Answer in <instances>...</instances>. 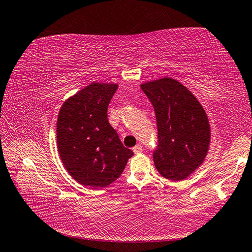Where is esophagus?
<instances>
[{"mask_svg": "<svg viewBox=\"0 0 252 252\" xmlns=\"http://www.w3.org/2000/svg\"><path fill=\"white\" fill-rule=\"evenodd\" d=\"M132 150H133V152H134L135 154H139V153L142 152V151H143V148H142L141 144H136Z\"/></svg>", "mask_w": 252, "mask_h": 252, "instance_id": "34e87169", "label": "esophagus"}]
</instances>
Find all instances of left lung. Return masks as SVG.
Wrapping results in <instances>:
<instances>
[{
  "label": "left lung",
  "instance_id": "8db88e82",
  "mask_svg": "<svg viewBox=\"0 0 252 252\" xmlns=\"http://www.w3.org/2000/svg\"><path fill=\"white\" fill-rule=\"evenodd\" d=\"M153 104L158 123L155 167L163 177L182 181L202 165L210 142L207 114L195 95L175 79L164 77L141 85Z\"/></svg>",
  "mask_w": 252,
  "mask_h": 252
}]
</instances>
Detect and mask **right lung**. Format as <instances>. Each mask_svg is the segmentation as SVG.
I'll return each mask as SVG.
<instances>
[{
	"instance_id": "add662e5",
	"label": "right lung",
	"mask_w": 252,
	"mask_h": 252,
	"mask_svg": "<svg viewBox=\"0 0 252 252\" xmlns=\"http://www.w3.org/2000/svg\"><path fill=\"white\" fill-rule=\"evenodd\" d=\"M116 84L93 82L67 99L57 119V148L69 175L84 186L107 187L121 175L133 152L108 121Z\"/></svg>"
}]
</instances>
